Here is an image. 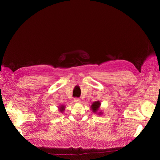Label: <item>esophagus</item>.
I'll return each mask as SVG.
<instances>
[{
    "mask_svg": "<svg viewBox=\"0 0 160 160\" xmlns=\"http://www.w3.org/2000/svg\"><path fill=\"white\" fill-rule=\"evenodd\" d=\"M74 102L76 103H80V102H81V100H80L79 99H78V98H75V99H74Z\"/></svg>",
    "mask_w": 160,
    "mask_h": 160,
    "instance_id": "1",
    "label": "esophagus"
}]
</instances>
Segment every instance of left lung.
<instances>
[{
  "mask_svg": "<svg viewBox=\"0 0 160 160\" xmlns=\"http://www.w3.org/2000/svg\"><path fill=\"white\" fill-rule=\"evenodd\" d=\"M100 106H101V103L99 101H97L92 103L91 105V111H93V113H96L98 115H101L103 114V111H101L100 110Z\"/></svg>",
  "mask_w": 160,
  "mask_h": 160,
  "instance_id": "1",
  "label": "left lung"
}]
</instances>
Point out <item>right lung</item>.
Returning a JSON list of instances; mask_svg holds the SVG:
<instances>
[{
  "label": "right lung",
  "instance_id": "1",
  "mask_svg": "<svg viewBox=\"0 0 160 160\" xmlns=\"http://www.w3.org/2000/svg\"><path fill=\"white\" fill-rule=\"evenodd\" d=\"M58 108H59V111H60V113H63V111L65 109V105H61L59 106V107H58Z\"/></svg>",
  "mask_w": 160,
  "mask_h": 160
}]
</instances>
